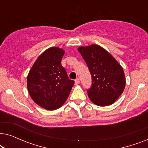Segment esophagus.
<instances>
[{
	"instance_id": "obj_1",
	"label": "esophagus",
	"mask_w": 148,
	"mask_h": 148,
	"mask_svg": "<svg viewBox=\"0 0 148 148\" xmlns=\"http://www.w3.org/2000/svg\"><path fill=\"white\" fill-rule=\"evenodd\" d=\"M79 83H80V80H79V78L76 79L75 80V85H78L79 84Z\"/></svg>"
}]
</instances>
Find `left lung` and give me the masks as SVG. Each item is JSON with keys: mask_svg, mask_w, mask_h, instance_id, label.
<instances>
[{"mask_svg": "<svg viewBox=\"0 0 148 148\" xmlns=\"http://www.w3.org/2000/svg\"><path fill=\"white\" fill-rule=\"evenodd\" d=\"M92 75V86L87 90L96 105H111L122 94L125 87L123 69L116 59L101 46L92 44L78 48Z\"/></svg>", "mask_w": 148, "mask_h": 148, "instance_id": "8db88e82", "label": "left lung"}]
</instances>
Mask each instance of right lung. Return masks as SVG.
Returning a JSON list of instances; mask_svg holds the SVG:
<instances>
[{
    "mask_svg": "<svg viewBox=\"0 0 148 148\" xmlns=\"http://www.w3.org/2000/svg\"><path fill=\"white\" fill-rule=\"evenodd\" d=\"M64 54L61 48H48L40 54L28 73V92L36 104L46 110L62 106L74 85L61 64Z\"/></svg>",
    "mask_w": 148,
    "mask_h": 148,
    "instance_id": "obj_1",
    "label": "right lung"
}]
</instances>
